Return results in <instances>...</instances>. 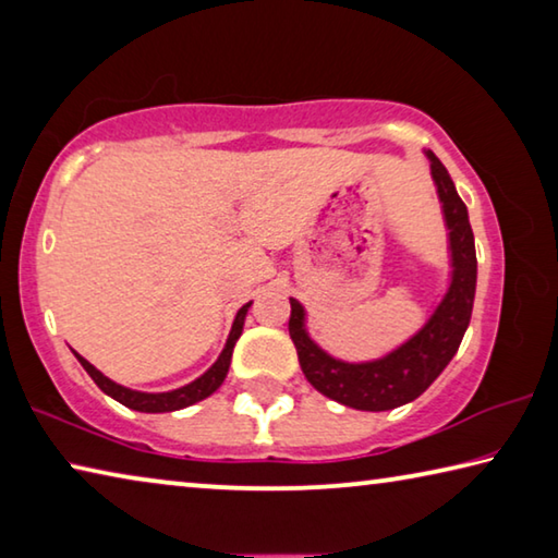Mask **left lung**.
Wrapping results in <instances>:
<instances>
[{
  "label": "left lung",
  "instance_id": "8db88e82",
  "mask_svg": "<svg viewBox=\"0 0 558 558\" xmlns=\"http://www.w3.org/2000/svg\"><path fill=\"white\" fill-rule=\"evenodd\" d=\"M423 155L430 162V177L448 229L450 280L436 310L418 332L379 359L344 362V359L325 352L310 337L305 307L295 298H290L288 327L292 344L298 349L302 374L327 399L356 411H391L418 399L456 356L470 325L477 286V256L468 206L462 204L440 159L430 149H423Z\"/></svg>",
  "mask_w": 558,
  "mask_h": 558
}]
</instances>
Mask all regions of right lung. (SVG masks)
<instances>
[{
	"label": "right lung",
	"mask_w": 558,
	"mask_h": 558,
	"mask_svg": "<svg viewBox=\"0 0 558 558\" xmlns=\"http://www.w3.org/2000/svg\"><path fill=\"white\" fill-rule=\"evenodd\" d=\"M253 302H245V305L235 313V319L231 325V332L229 339H226V344L221 349V354L216 362L206 369L199 379L189 381L184 386H179V389L172 391H159V393H149V391H137V389H128V386H122L118 381L108 379L106 374L98 372L96 366H93L88 359H83L78 352H73L75 359H78L83 369L90 374V379L98 384V389L102 393H108L110 399H116L118 403L128 405L132 411H140V413H169V411H179V409H186V405L192 403H199L204 401L206 396H211L219 386L223 384L226 374H229V366H231V354H233V347L239 342V337L243 332V323H245V315H248V307Z\"/></svg>",
	"instance_id": "1"
}]
</instances>
